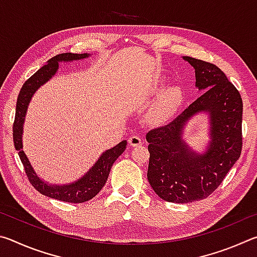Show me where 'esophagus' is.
I'll use <instances>...</instances> for the list:
<instances>
[{
  "mask_svg": "<svg viewBox=\"0 0 257 257\" xmlns=\"http://www.w3.org/2000/svg\"><path fill=\"white\" fill-rule=\"evenodd\" d=\"M128 143L130 146H139L142 144V139L141 137H138L137 135H134V136H132L128 139Z\"/></svg>",
  "mask_w": 257,
  "mask_h": 257,
  "instance_id": "obj_1",
  "label": "esophagus"
}]
</instances>
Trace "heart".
<instances>
[{
    "label": "heart",
    "instance_id": "heart-1",
    "mask_svg": "<svg viewBox=\"0 0 257 257\" xmlns=\"http://www.w3.org/2000/svg\"><path fill=\"white\" fill-rule=\"evenodd\" d=\"M182 99V92L178 86L168 87L160 95L154 107L152 108L151 119L155 122H162L168 120L175 113Z\"/></svg>",
    "mask_w": 257,
    "mask_h": 257
}]
</instances>
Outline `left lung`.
<instances>
[{
  "label": "left lung",
  "instance_id": "obj_1",
  "mask_svg": "<svg viewBox=\"0 0 257 257\" xmlns=\"http://www.w3.org/2000/svg\"><path fill=\"white\" fill-rule=\"evenodd\" d=\"M182 59L195 69V86L203 94L172 122L150 130L146 141L151 187L163 201L185 204L211 195L240 156L242 101L215 64L190 56ZM199 112H207L210 123V141L203 154L182 138L185 124Z\"/></svg>",
  "mask_w": 257,
  "mask_h": 257
}]
</instances>
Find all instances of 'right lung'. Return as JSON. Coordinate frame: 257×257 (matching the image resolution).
Here are the masks:
<instances>
[{
    "label": "right lung",
    "mask_w": 257,
    "mask_h": 257,
    "mask_svg": "<svg viewBox=\"0 0 257 257\" xmlns=\"http://www.w3.org/2000/svg\"><path fill=\"white\" fill-rule=\"evenodd\" d=\"M90 54H73V53H62L53 56L47 61L44 67H42L37 72L29 78L21 87L20 93L17 99L16 107V118L14 123V143L16 150L18 151L19 158L24 164L25 171L30 184L34 188L40 191L41 194L47 197L59 199L62 202L68 203H82L96 196L107 180L108 173L115 160L123 153L127 147V141H122L118 145L112 147L110 150L103 152L98 160L95 162L92 168L87 171L79 179L66 185H53L41 179L37 176L34 168L30 164L27 155L25 154L23 145V135H24V123L27 114L28 105L32 97L36 90L49 81L59 70L60 62H71L88 58Z\"/></svg>",
    "instance_id": "right-lung-1"
}]
</instances>
